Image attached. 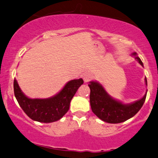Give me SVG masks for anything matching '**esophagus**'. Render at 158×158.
<instances>
[{
    "mask_svg": "<svg viewBox=\"0 0 158 158\" xmlns=\"http://www.w3.org/2000/svg\"><path fill=\"white\" fill-rule=\"evenodd\" d=\"M83 79H84V82H88V81H89L92 79V75L89 74V73H85L84 76H83Z\"/></svg>",
    "mask_w": 158,
    "mask_h": 158,
    "instance_id": "esophagus-1",
    "label": "esophagus"
}]
</instances>
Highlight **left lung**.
Returning a JSON list of instances; mask_svg holds the SVG:
<instances>
[{
    "mask_svg": "<svg viewBox=\"0 0 158 158\" xmlns=\"http://www.w3.org/2000/svg\"><path fill=\"white\" fill-rule=\"evenodd\" d=\"M135 59L139 61L140 65L143 63L139 57L136 56V52H133ZM147 85V79L145 77ZM88 86L90 88L89 102L93 112L103 121L109 123H118L126 121L133 118L141 109L146 98V94L142 99L135 102L129 105H123L116 101L105 90L104 88L99 83L91 81Z\"/></svg>",
    "mask_w": 158,
    "mask_h": 158,
    "instance_id": "obj_1",
    "label": "left lung"
}]
</instances>
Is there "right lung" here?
Returning a JSON list of instances; mask_svg holds the SVG:
<instances>
[{
	"mask_svg": "<svg viewBox=\"0 0 158 158\" xmlns=\"http://www.w3.org/2000/svg\"><path fill=\"white\" fill-rule=\"evenodd\" d=\"M84 84L83 79L72 80L55 96L49 99H29L20 89L16 80L13 82L16 99L30 118L41 123H51L62 118L69 111L71 100Z\"/></svg>",
	"mask_w": 158,
	"mask_h": 158,
	"instance_id": "1",
	"label": "right lung"
}]
</instances>
